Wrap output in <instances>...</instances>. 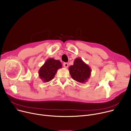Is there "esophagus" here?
I'll list each match as a JSON object with an SVG mask.
<instances>
[{
	"label": "esophagus",
	"instance_id": "1",
	"mask_svg": "<svg viewBox=\"0 0 131 131\" xmlns=\"http://www.w3.org/2000/svg\"><path fill=\"white\" fill-rule=\"evenodd\" d=\"M63 65H64V67H65V68H67V67H68V64L67 63H64L63 64Z\"/></svg>",
	"mask_w": 131,
	"mask_h": 131
}]
</instances>
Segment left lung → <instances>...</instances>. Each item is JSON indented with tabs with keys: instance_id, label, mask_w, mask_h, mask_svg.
Listing matches in <instances>:
<instances>
[{
	"instance_id": "8db88e82",
	"label": "left lung",
	"mask_w": 131,
	"mask_h": 131,
	"mask_svg": "<svg viewBox=\"0 0 131 131\" xmlns=\"http://www.w3.org/2000/svg\"><path fill=\"white\" fill-rule=\"evenodd\" d=\"M68 70L72 79L81 83H85L91 74L90 67L80 58L75 59L73 65L70 66Z\"/></svg>"
}]
</instances>
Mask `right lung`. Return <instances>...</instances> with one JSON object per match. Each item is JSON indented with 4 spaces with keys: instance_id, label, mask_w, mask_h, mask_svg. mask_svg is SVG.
<instances>
[{
    "instance_id": "1",
    "label": "right lung",
    "mask_w": 131,
    "mask_h": 131,
    "mask_svg": "<svg viewBox=\"0 0 131 131\" xmlns=\"http://www.w3.org/2000/svg\"><path fill=\"white\" fill-rule=\"evenodd\" d=\"M62 68L61 62L53 58L48 59L39 70V77L43 82L52 80L56 75L57 70Z\"/></svg>"
}]
</instances>
